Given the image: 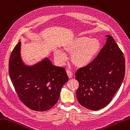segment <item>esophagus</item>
I'll list each match as a JSON object with an SVG mask.
<instances>
[{"mask_svg":"<svg viewBox=\"0 0 130 130\" xmlns=\"http://www.w3.org/2000/svg\"><path fill=\"white\" fill-rule=\"evenodd\" d=\"M67 75L68 76V77L69 78H72L73 77V73H72V72L70 70H67Z\"/></svg>","mask_w":130,"mask_h":130,"instance_id":"obj_1","label":"esophagus"}]
</instances>
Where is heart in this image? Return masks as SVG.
Masks as SVG:
<instances>
[{
	"label": "heart",
	"mask_w": 130,
	"mask_h": 130,
	"mask_svg": "<svg viewBox=\"0 0 130 130\" xmlns=\"http://www.w3.org/2000/svg\"><path fill=\"white\" fill-rule=\"evenodd\" d=\"M101 44L97 39H90L87 37H79L65 45L63 50L71 56V61L77 67L82 68L92 62L100 49ZM55 58L62 63L67 60L64 53L57 51Z\"/></svg>",
	"instance_id": "heart-1"
}]
</instances>
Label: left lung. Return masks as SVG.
<instances>
[{"label": "left lung", "mask_w": 130, "mask_h": 130, "mask_svg": "<svg viewBox=\"0 0 130 130\" xmlns=\"http://www.w3.org/2000/svg\"><path fill=\"white\" fill-rule=\"evenodd\" d=\"M98 56L75 73L79 82L76 92L81 105L98 110L107 106L120 88L125 74L122 51L110 35Z\"/></svg>", "instance_id": "8db88e82"}]
</instances>
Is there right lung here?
Here are the masks:
<instances>
[{"mask_svg": "<svg viewBox=\"0 0 130 130\" xmlns=\"http://www.w3.org/2000/svg\"><path fill=\"white\" fill-rule=\"evenodd\" d=\"M21 42L14 47L9 60V74L20 100L27 107L38 111L49 110L60 97L63 85L68 81L64 68L53 66L45 58L27 67L20 56Z\"/></svg>", "mask_w": 130, "mask_h": 130, "instance_id": "obj_1", "label": "right lung"}]
</instances>
